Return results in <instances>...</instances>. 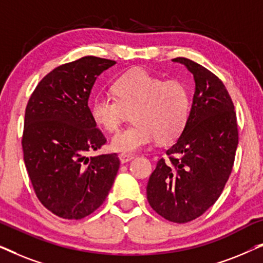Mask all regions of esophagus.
I'll return each instance as SVG.
<instances>
[{
  "mask_svg": "<svg viewBox=\"0 0 263 263\" xmlns=\"http://www.w3.org/2000/svg\"><path fill=\"white\" fill-rule=\"evenodd\" d=\"M132 159H134V156H132V154H120V160L122 164L128 163V161H130Z\"/></svg>",
  "mask_w": 263,
  "mask_h": 263,
  "instance_id": "esophagus-1",
  "label": "esophagus"
}]
</instances>
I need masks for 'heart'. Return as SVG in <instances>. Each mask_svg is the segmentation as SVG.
Here are the masks:
<instances>
[{
	"mask_svg": "<svg viewBox=\"0 0 263 263\" xmlns=\"http://www.w3.org/2000/svg\"><path fill=\"white\" fill-rule=\"evenodd\" d=\"M114 96L97 95L89 105L92 120L99 128L114 133L127 112L134 125L117 133L111 149L122 154L139 152L154 140L167 143L177 139L189 116V95L178 81H165L141 68L121 75L112 85Z\"/></svg>",
	"mask_w": 263,
	"mask_h": 263,
	"instance_id": "heart-1",
	"label": "heart"
}]
</instances>
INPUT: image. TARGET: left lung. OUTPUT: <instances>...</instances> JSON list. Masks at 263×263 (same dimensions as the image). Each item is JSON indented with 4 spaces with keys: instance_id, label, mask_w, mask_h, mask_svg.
<instances>
[{
    "instance_id": "8db88e82",
    "label": "left lung",
    "mask_w": 263,
    "mask_h": 263,
    "mask_svg": "<svg viewBox=\"0 0 263 263\" xmlns=\"http://www.w3.org/2000/svg\"><path fill=\"white\" fill-rule=\"evenodd\" d=\"M195 81L192 107L182 134L158 161L147 184V200L172 222L192 221L219 199L231 175L238 129L235 106L220 79L184 57Z\"/></svg>"
}]
</instances>
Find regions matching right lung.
Instances as JSON below:
<instances>
[{
    "label": "right lung",
    "mask_w": 263,
    "mask_h": 263,
    "mask_svg": "<svg viewBox=\"0 0 263 263\" xmlns=\"http://www.w3.org/2000/svg\"><path fill=\"white\" fill-rule=\"evenodd\" d=\"M115 61L85 56L42 79L25 112L24 161L43 206L63 219H82L102 206L114 184L116 153L87 157L106 142L88 98Z\"/></svg>",
    "instance_id": "obj_1"
}]
</instances>
